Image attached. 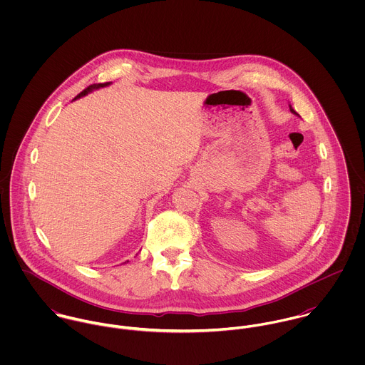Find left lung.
I'll return each mask as SVG.
<instances>
[{"label": "left lung", "instance_id": "left-lung-1", "mask_svg": "<svg viewBox=\"0 0 365 365\" xmlns=\"http://www.w3.org/2000/svg\"><path fill=\"white\" fill-rule=\"evenodd\" d=\"M289 109H291V112H294V113H297L294 109H292V106H289Z\"/></svg>", "mask_w": 365, "mask_h": 365}]
</instances>
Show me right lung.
I'll use <instances>...</instances> for the list:
<instances>
[{
    "label": "right lung",
    "mask_w": 365,
    "mask_h": 365,
    "mask_svg": "<svg viewBox=\"0 0 365 365\" xmlns=\"http://www.w3.org/2000/svg\"><path fill=\"white\" fill-rule=\"evenodd\" d=\"M109 83H100V84H91V86H88L86 90H83L76 98H80V97H83V96H86L87 93H90V91H93V90H96V88H100V87H105V86H108Z\"/></svg>",
    "instance_id": "1"
}]
</instances>
